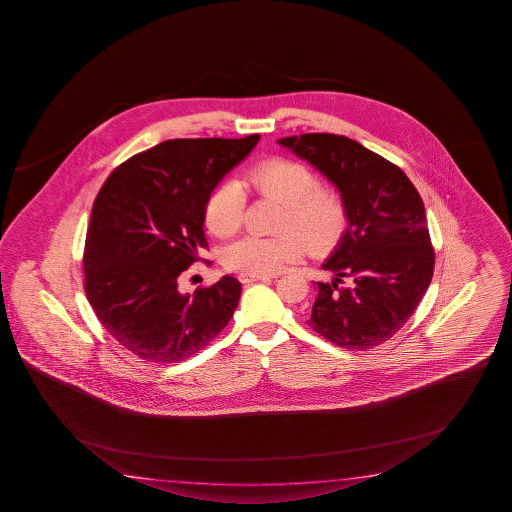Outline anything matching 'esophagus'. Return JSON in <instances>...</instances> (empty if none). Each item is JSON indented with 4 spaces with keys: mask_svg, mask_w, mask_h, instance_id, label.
I'll return each mask as SVG.
<instances>
[{
    "mask_svg": "<svg viewBox=\"0 0 512 512\" xmlns=\"http://www.w3.org/2000/svg\"><path fill=\"white\" fill-rule=\"evenodd\" d=\"M238 279L242 281L243 285H251V283H256V281H269L270 276H249V274H240Z\"/></svg>",
    "mask_w": 512,
    "mask_h": 512,
    "instance_id": "obj_1",
    "label": "esophagus"
}]
</instances>
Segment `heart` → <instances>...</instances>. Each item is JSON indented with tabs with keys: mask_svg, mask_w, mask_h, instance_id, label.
Returning a JSON list of instances; mask_svg holds the SVG:
<instances>
[{
	"mask_svg": "<svg viewBox=\"0 0 512 512\" xmlns=\"http://www.w3.org/2000/svg\"><path fill=\"white\" fill-rule=\"evenodd\" d=\"M243 182L267 199L285 206L276 236L247 234L224 254L227 269L249 276H269L295 260L304 245L313 254L337 247L347 229L346 202L337 191L319 186L310 168L274 157L247 172ZM243 195L238 182H226L208 200L206 224L217 236H231L242 224Z\"/></svg>",
	"mask_w": 512,
	"mask_h": 512,
	"instance_id": "obj_1",
	"label": "heart"
}]
</instances>
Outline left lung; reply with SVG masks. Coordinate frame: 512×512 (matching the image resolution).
Listing matches in <instances>:
<instances>
[{
  "instance_id": "8db88e82",
  "label": "left lung",
  "mask_w": 512,
  "mask_h": 512,
  "mask_svg": "<svg viewBox=\"0 0 512 512\" xmlns=\"http://www.w3.org/2000/svg\"><path fill=\"white\" fill-rule=\"evenodd\" d=\"M278 143L337 188L349 217L322 263L333 279L317 283L306 324L346 349L383 344L403 328L434 276L423 200L398 166L355 139L303 134Z\"/></svg>"
}]
</instances>
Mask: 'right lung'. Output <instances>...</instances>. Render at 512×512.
Listing matches in <instances>:
<instances>
[{"label": "right lung", "mask_w": 512, "mask_h": 512, "mask_svg": "<svg viewBox=\"0 0 512 512\" xmlns=\"http://www.w3.org/2000/svg\"><path fill=\"white\" fill-rule=\"evenodd\" d=\"M258 141L260 134L170 139L130 157L105 181L87 229L84 286L98 321L130 353L181 362L231 321L238 279L222 276L193 295L177 279L208 247L211 193Z\"/></svg>", "instance_id": "right-lung-1"}]
</instances>
